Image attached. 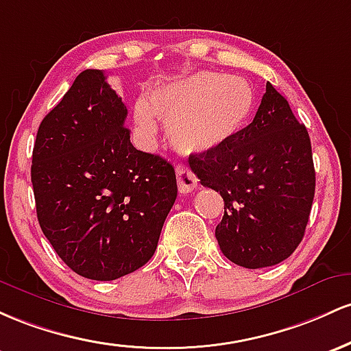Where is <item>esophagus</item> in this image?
<instances>
[{
  "label": "esophagus",
  "mask_w": 351,
  "mask_h": 351,
  "mask_svg": "<svg viewBox=\"0 0 351 351\" xmlns=\"http://www.w3.org/2000/svg\"><path fill=\"white\" fill-rule=\"evenodd\" d=\"M176 176H177V187H179L180 194H189L197 187V177L191 169L186 167L184 164H179L176 167Z\"/></svg>",
  "instance_id": "34e87169"
}]
</instances>
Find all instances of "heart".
Instances as JSON below:
<instances>
[{
    "label": "heart",
    "instance_id": "1",
    "mask_svg": "<svg viewBox=\"0 0 351 351\" xmlns=\"http://www.w3.org/2000/svg\"><path fill=\"white\" fill-rule=\"evenodd\" d=\"M250 84L237 76L197 73L151 89L132 109L134 125L154 137L157 119L167 124L177 151L206 152L228 143L245 128L254 111Z\"/></svg>",
    "mask_w": 351,
    "mask_h": 351
}]
</instances>
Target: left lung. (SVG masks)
<instances>
[{
    "mask_svg": "<svg viewBox=\"0 0 351 351\" xmlns=\"http://www.w3.org/2000/svg\"><path fill=\"white\" fill-rule=\"evenodd\" d=\"M189 165L204 187L222 195L215 239L228 261L263 269L293 254L315 195L312 144L270 82L254 121L228 143L189 157Z\"/></svg>",
    "mask_w": 351,
    "mask_h": 351,
    "instance_id": "obj_1",
    "label": "left lung"
}]
</instances>
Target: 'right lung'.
<instances>
[{"mask_svg":"<svg viewBox=\"0 0 351 351\" xmlns=\"http://www.w3.org/2000/svg\"><path fill=\"white\" fill-rule=\"evenodd\" d=\"M128 108L86 69L39 124L31 182L43 234L81 277L116 280L154 255L177 197L174 167L137 151Z\"/></svg>","mask_w":351,"mask_h":351,"instance_id":"1","label":"right lung"}]
</instances>
